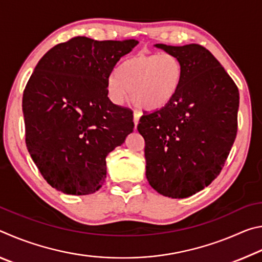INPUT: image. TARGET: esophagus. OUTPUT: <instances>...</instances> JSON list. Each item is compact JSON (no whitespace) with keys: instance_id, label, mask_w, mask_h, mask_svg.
<instances>
[{"instance_id":"obj_1","label":"esophagus","mask_w":262,"mask_h":262,"mask_svg":"<svg viewBox=\"0 0 262 262\" xmlns=\"http://www.w3.org/2000/svg\"><path fill=\"white\" fill-rule=\"evenodd\" d=\"M140 117H141V114L139 112H134V125H135V128L137 126V123H139Z\"/></svg>"}]
</instances>
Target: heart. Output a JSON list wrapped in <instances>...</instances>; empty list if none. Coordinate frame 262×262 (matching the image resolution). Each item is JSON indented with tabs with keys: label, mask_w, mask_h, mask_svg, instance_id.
<instances>
[{
	"label": "heart",
	"mask_w": 262,
	"mask_h": 262,
	"mask_svg": "<svg viewBox=\"0 0 262 262\" xmlns=\"http://www.w3.org/2000/svg\"><path fill=\"white\" fill-rule=\"evenodd\" d=\"M183 79V66L172 54H137L123 61L108 79L114 101L130 95L133 104L147 111L162 108L173 98Z\"/></svg>",
	"instance_id": "heart-1"
}]
</instances>
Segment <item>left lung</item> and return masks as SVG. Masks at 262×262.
Instances as JSON below:
<instances>
[{
  "mask_svg": "<svg viewBox=\"0 0 262 262\" xmlns=\"http://www.w3.org/2000/svg\"><path fill=\"white\" fill-rule=\"evenodd\" d=\"M155 46L178 57L183 79L173 98L145 112L137 125L145 142V176L159 194L184 199L207 187L223 168L237 135L239 91L203 46Z\"/></svg>",
  "mask_w": 262,
  "mask_h": 262,
  "instance_id": "8db88e82",
  "label": "left lung"
}]
</instances>
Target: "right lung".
<instances>
[{"instance_id":"obj_1","label":"right lung","mask_w":262,"mask_h":262,"mask_svg":"<svg viewBox=\"0 0 262 262\" xmlns=\"http://www.w3.org/2000/svg\"><path fill=\"white\" fill-rule=\"evenodd\" d=\"M137 43L75 37L35 66L23 94L25 143L53 188L88 195L104 184L106 156L134 129L133 111L107 97L108 78Z\"/></svg>"}]
</instances>
